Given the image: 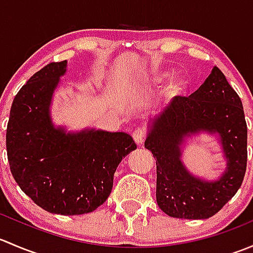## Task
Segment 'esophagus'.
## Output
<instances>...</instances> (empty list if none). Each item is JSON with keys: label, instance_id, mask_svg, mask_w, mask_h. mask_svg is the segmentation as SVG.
<instances>
[{"label": "esophagus", "instance_id": "esophagus-1", "mask_svg": "<svg viewBox=\"0 0 253 253\" xmlns=\"http://www.w3.org/2000/svg\"><path fill=\"white\" fill-rule=\"evenodd\" d=\"M132 137H133L134 142L137 144H142L143 141H144V137H145V131L143 128H137L136 131L132 133Z\"/></svg>", "mask_w": 253, "mask_h": 253}]
</instances>
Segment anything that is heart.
<instances>
[{"mask_svg":"<svg viewBox=\"0 0 253 253\" xmlns=\"http://www.w3.org/2000/svg\"><path fill=\"white\" fill-rule=\"evenodd\" d=\"M169 77H171V72H169V71H158V72L153 73V82L157 84L164 83ZM187 89V79L183 77H175L170 81L169 84H168L167 93L168 95L171 96V98H180V96L185 95Z\"/></svg>","mask_w":253,"mask_h":253,"instance_id":"obj_1","label":"heart"}]
</instances>
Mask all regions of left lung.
<instances>
[{
	"mask_svg": "<svg viewBox=\"0 0 253 253\" xmlns=\"http://www.w3.org/2000/svg\"><path fill=\"white\" fill-rule=\"evenodd\" d=\"M202 131L218 134L223 147L227 170L218 180L196 178L180 160L184 139ZM144 147L157 159V203L168 215L211 218L235 196L246 172L247 125L241 99L218 67L150 122Z\"/></svg>",
	"mask_w": 253,
	"mask_h": 253,
	"instance_id": "obj_1",
	"label": "left lung"
}]
</instances>
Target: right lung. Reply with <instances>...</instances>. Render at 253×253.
Here are the masks:
<instances>
[{
	"instance_id": "1",
	"label": "right lung",
	"mask_w": 253,
	"mask_h": 253,
	"mask_svg": "<svg viewBox=\"0 0 253 253\" xmlns=\"http://www.w3.org/2000/svg\"><path fill=\"white\" fill-rule=\"evenodd\" d=\"M67 61L51 62L20 88L6 133L9 168L33 202L61 215L90 213L110 196L121 160L137 148L124 132H67L51 121L50 105Z\"/></svg>"
}]
</instances>
